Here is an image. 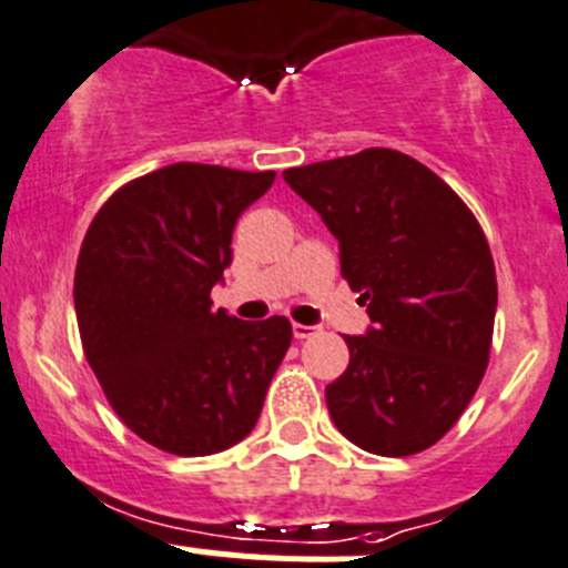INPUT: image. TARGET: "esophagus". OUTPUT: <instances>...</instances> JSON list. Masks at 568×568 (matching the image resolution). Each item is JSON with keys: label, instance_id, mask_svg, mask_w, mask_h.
<instances>
[{"label": "esophagus", "instance_id": "obj_1", "mask_svg": "<svg viewBox=\"0 0 568 568\" xmlns=\"http://www.w3.org/2000/svg\"><path fill=\"white\" fill-rule=\"evenodd\" d=\"M292 334H295V339H308V336H314V334H317V328H314V325L292 323Z\"/></svg>", "mask_w": 568, "mask_h": 568}]
</instances>
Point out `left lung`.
Masks as SVG:
<instances>
[{
  "label": "left lung",
  "instance_id": "8db88e82",
  "mask_svg": "<svg viewBox=\"0 0 568 568\" xmlns=\"http://www.w3.org/2000/svg\"><path fill=\"white\" fill-rule=\"evenodd\" d=\"M339 240L342 278L367 306L351 364L325 386L339 434L375 456L434 447L488 367L497 273L480 223L430 168L395 149L284 171Z\"/></svg>",
  "mask_w": 568,
  "mask_h": 568
}]
</instances>
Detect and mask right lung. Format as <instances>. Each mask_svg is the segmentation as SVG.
Segmentation results:
<instances>
[{"instance_id": "1", "label": "right lung", "mask_w": 568, "mask_h": 568, "mask_svg": "<svg viewBox=\"0 0 568 568\" xmlns=\"http://www.w3.org/2000/svg\"><path fill=\"white\" fill-rule=\"evenodd\" d=\"M273 171L176 162L104 201L82 240L74 308L112 412L171 456H212L254 430L292 342L286 317L212 308L237 217Z\"/></svg>"}]
</instances>
